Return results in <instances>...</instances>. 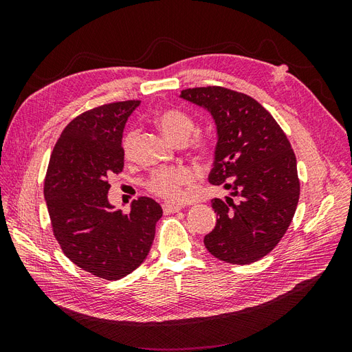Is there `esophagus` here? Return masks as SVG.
<instances>
[{
    "instance_id": "esophagus-1",
    "label": "esophagus",
    "mask_w": 352,
    "mask_h": 352,
    "mask_svg": "<svg viewBox=\"0 0 352 352\" xmlns=\"http://www.w3.org/2000/svg\"><path fill=\"white\" fill-rule=\"evenodd\" d=\"M180 210H182V207L175 206V204H164L163 206V211L166 212V214H172V212H177Z\"/></svg>"
}]
</instances>
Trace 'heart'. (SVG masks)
Listing matches in <instances>:
<instances>
[{
    "label": "heart",
    "instance_id": "obj_1",
    "mask_svg": "<svg viewBox=\"0 0 352 352\" xmlns=\"http://www.w3.org/2000/svg\"><path fill=\"white\" fill-rule=\"evenodd\" d=\"M155 123L160 127V131L175 144H185L195 129V122L192 117L177 109L162 110L155 116ZM135 138V131L126 132V135L123 136L122 148L126 155H129L132 153ZM208 145V140L204 136H195L192 142H190V146L199 153L207 151ZM192 180L194 173L192 170L188 167L162 168L155 170L151 175L148 186H150L151 192H154L158 197H162L167 201H179L182 198V188L192 182Z\"/></svg>",
    "mask_w": 352,
    "mask_h": 352
}]
</instances>
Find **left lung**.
Returning a JSON list of instances; mask_svg holds the SVG:
<instances>
[{
  "instance_id": "left-lung-1",
  "label": "left lung",
  "mask_w": 352,
  "mask_h": 352,
  "mask_svg": "<svg viewBox=\"0 0 352 352\" xmlns=\"http://www.w3.org/2000/svg\"><path fill=\"white\" fill-rule=\"evenodd\" d=\"M180 98L207 110L217 144L210 184L230 189L211 201L216 228L204 245L216 258L251 264L267 255L289 228L300 199L296 158L273 116L248 95L221 87L192 88Z\"/></svg>"
}]
</instances>
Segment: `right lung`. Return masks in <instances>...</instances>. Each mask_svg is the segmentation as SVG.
Masks as SVG:
<instances>
[{
    "label": "right lung",
    "mask_w": 352,
    "mask_h": 352,
    "mask_svg": "<svg viewBox=\"0 0 352 352\" xmlns=\"http://www.w3.org/2000/svg\"><path fill=\"white\" fill-rule=\"evenodd\" d=\"M141 101L101 105L73 119L52 150L44 195L54 236L85 272L119 280L140 267L163 210L153 198L133 201L129 214L109 201V176L124 166V124Z\"/></svg>",
    "instance_id": "obj_1"
}]
</instances>
